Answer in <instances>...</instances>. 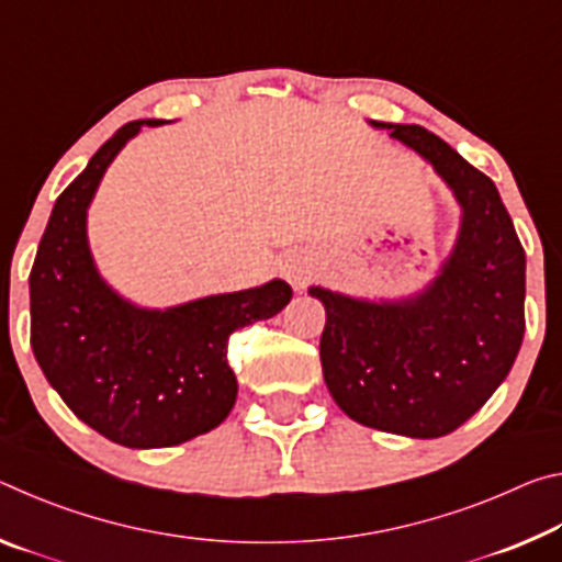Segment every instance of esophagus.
Returning <instances> with one entry per match:
<instances>
[{
	"instance_id": "1",
	"label": "esophagus",
	"mask_w": 562,
	"mask_h": 562,
	"mask_svg": "<svg viewBox=\"0 0 562 562\" xmlns=\"http://www.w3.org/2000/svg\"><path fill=\"white\" fill-rule=\"evenodd\" d=\"M282 272H284V278L294 284V288H304V282H307L312 274L310 265L304 262L300 255H290V258L282 262Z\"/></svg>"
}]
</instances>
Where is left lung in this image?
<instances>
[{
	"label": "left lung",
	"instance_id": "obj_1",
	"mask_svg": "<svg viewBox=\"0 0 562 562\" xmlns=\"http://www.w3.org/2000/svg\"><path fill=\"white\" fill-rule=\"evenodd\" d=\"M389 131L453 188L463 207L459 243L436 282L414 300L372 304L312 288L327 312L322 374L355 422L436 439L469 422L518 357L526 252L486 173L422 126L396 123Z\"/></svg>",
	"mask_w": 562,
	"mask_h": 562
}]
</instances>
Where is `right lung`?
<instances>
[{
	"instance_id": "add662e5",
	"label": "right lung",
	"mask_w": 562,
	"mask_h": 562,
	"mask_svg": "<svg viewBox=\"0 0 562 562\" xmlns=\"http://www.w3.org/2000/svg\"><path fill=\"white\" fill-rule=\"evenodd\" d=\"M140 126L131 121L113 133L56 198L30 274L32 349L64 404L93 431L128 449H164L225 422L237 396L227 337L278 315L292 290L272 280L156 312L106 288L89 252L87 207Z\"/></svg>"
}]
</instances>
